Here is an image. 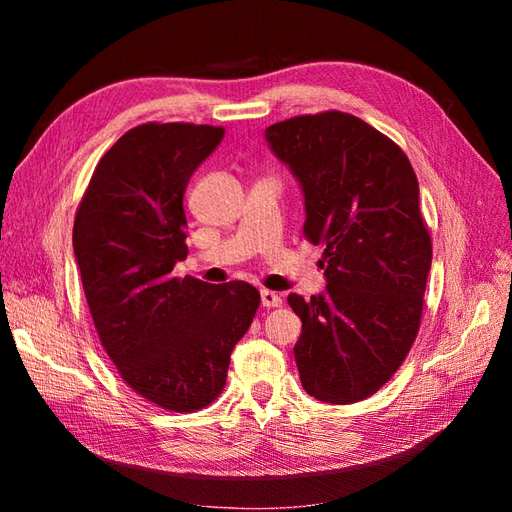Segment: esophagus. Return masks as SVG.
Returning a JSON list of instances; mask_svg holds the SVG:
<instances>
[{"mask_svg":"<svg viewBox=\"0 0 512 512\" xmlns=\"http://www.w3.org/2000/svg\"><path fill=\"white\" fill-rule=\"evenodd\" d=\"M260 301H262V307H280L282 305V297L273 290H260Z\"/></svg>","mask_w":512,"mask_h":512,"instance_id":"obj_1","label":"esophagus"}]
</instances>
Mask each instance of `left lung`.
<instances>
[{
  "mask_svg": "<svg viewBox=\"0 0 512 512\" xmlns=\"http://www.w3.org/2000/svg\"><path fill=\"white\" fill-rule=\"evenodd\" d=\"M265 134L301 181L303 237L324 247L327 294H288L303 322L301 384L327 404H354L393 378L421 329L431 235L414 168L389 136L342 111L290 117Z\"/></svg>",
  "mask_w": 512,
  "mask_h": 512,
  "instance_id": "8db88e82",
  "label": "left lung"
}]
</instances>
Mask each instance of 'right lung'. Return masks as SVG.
<instances>
[{
  "instance_id": "add662e5",
  "label": "right lung",
  "mask_w": 512,
  "mask_h": 512,
  "mask_svg": "<svg viewBox=\"0 0 512 512\" xmlns=\"http://www.w3.org/2000/svg\"><path fill=\"white\" fill-rule=\"evenodd\" d=\"M224 132L183 121L128 130L100 158L72 230L102 348L134 393L179 414L220 397L230 352L260 305L247 282L173 275L188 256L185 188Z\"/></svg>"
}]
</instances>
